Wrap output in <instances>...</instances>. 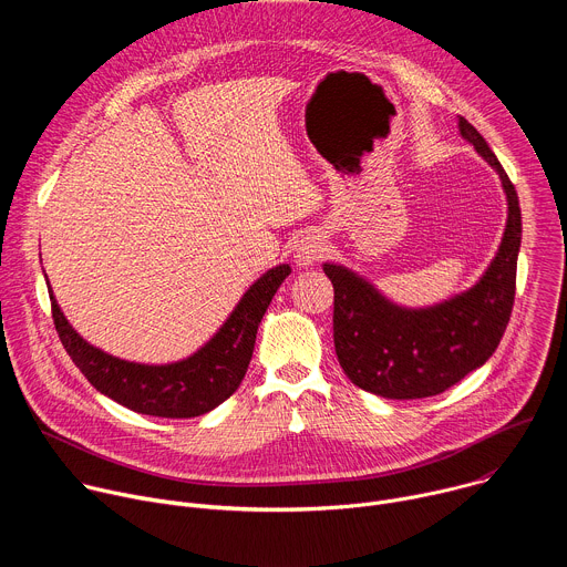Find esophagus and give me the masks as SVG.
Returning a JSON list of instances; mask_svg holds the SVG:
<instances>
[{
    "instance_id": "esophagus-1",
    "label": "esophagus",
    "mask_w": 567,
    "mask_h": 567,
    "mask_svg": "<svg viewBox=\"0 0 567 567\" xmlns=\"http://www.w3.org/2000/svg\"><path fill=\"white\" fill-rule=\"evenodd\" d=\"M322 254H326V239L316 233H307L298 239V245L293 249V260L298 267H311L322 258Z\"/></svg>"
}]
</instances>
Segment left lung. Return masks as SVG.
<instances>
[{"label": "left lung", "instance_id": "8db88e82", "mask_svg": "<svg viewBox=\"0 0 567 567\" xmlns=\"http://www.w3.org/2000/svg\"><path fill=\"white\" fill-rule=\"evenodd\" d=\"M462 138L498 173L507 226L487 271L466 291L431 307H401L343 265H322L334 285V348L348 379L385 399L440 394L496 352L514 307L520 251V206L501 161L466 121Z\"/></svg>", "mask_w": 567, "mask_h": 567}]
</instances>
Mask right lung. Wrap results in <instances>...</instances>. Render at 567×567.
I'll return each mask as SVG.
<instances>
[{"instance_id": "obj_1", "label": "right lung", "mask_w": 567, "mask_h": 567, "mask_svg": "<svg viewBox=\"0 0 567 567\" xmlns=\"http://www.w3.org/2000/svg\"><path fill=\"white\" fill-rule=\"evenodd\" d=\"M289 274V265L262 274L208 343L188 359L164 365L125 361L94 348L69 326L51 285L49 298L66 354L99 392L141 415L188 420L217 409L239 388L254 357L260 320Z\"/></svg>"}]
</instances>
